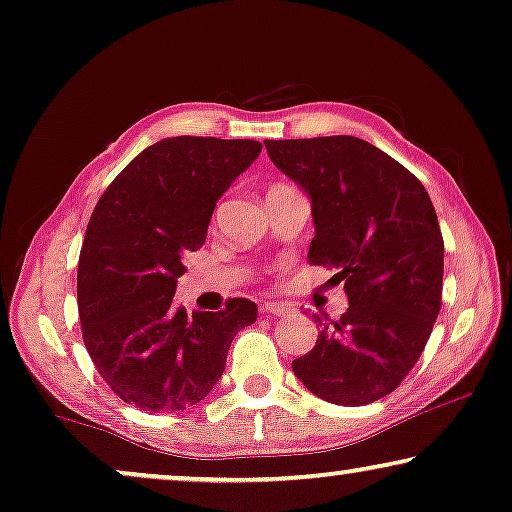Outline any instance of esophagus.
<instances>
[{
	"label": "esophagus",
	"instance_id": "1",
	"mask_svg": "<svg viewBox=\"0 0 512 512\" xmlns=\"http://www.w3.org/2000/svg\"><path fill=\"white\" fill-rule=\"evenodd\" d=\"M259 311L266 313V315H285V313H287V306H283V304H273V301H262V306H259Z\"/></svg>",
	"mask_w": 512,
	"mask_h": 512
}]
</instances>
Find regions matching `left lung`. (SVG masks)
I'll list each match as a JSON object with an SVG mask.
<instances>
[{"label":"left lung","instance_id":"obj_1","mask_svg":"<svg viewBox=\"0 0 512 512\" xmlns=\"http://www.w3.org/2000/svg\"><path fill=\"white\" fill-rule=\"evenodd\" d=\"M271 162L311 199L308 262L348 294L338 322L292 371L315 397L364 406L390 394L420 359L441 311L443 236L427 190L357 136L264 141Z\"/></svg>","mask_w":512,"mask_h":512}]
</instances>
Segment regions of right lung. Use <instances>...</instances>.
<instances>
[{
  "mask_svg": "<svg viewBox=\"0 0 512 512\" xmlns=\"http://www.w3.org/2000/svg\"><path fill=\"white\" fill-rule=\"evenodd\" d=\"M262 143L171 136L106 187L78 259V315L97 371L125 403L174 413L199 403L225 371L234 336L257 320L250 299L225 311L176 306L183 255L204 246L215 204Z\"/></svg>",
  "mask_w": 512,
  "mask_h": 512,
  "instance_id": "obj_1",
  "label": "right lung"
}]
</instances>
